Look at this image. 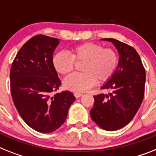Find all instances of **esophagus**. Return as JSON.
I'll return each mask as SVG.
<instances>
[{"label": "esophagus", "instance_id": "1", "mask_svg": "<svg viewBox=\"0 0 156 156\" xmlns=\"http://www.w3.org/2000/svg\"><path fill=\"white\" fill-rule=\"evenodd\" d=\"M83 94L80 93V92H74V96H75L76 98H79L80 96H82Z\"/></svg>", "mask_w": 156, "mask_h": 156}]
</instances>
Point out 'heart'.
Segmentation results:
<instances>
[{
	"instance_id": "heart-1",
	"label": "heart",
	"mask_w": 156,
	"mask_h": 156,
	"mask_svg": "<svg viewBox=\"0 0 156 156\" xmlns=\"http://www.w3.org/2000/svg\"><path fill=\"white\" fill-rule=\"evenodd\" d=\"M75 62H83L81 73H73L64 81L67 89L85 92L96 84V81L104 83L114 76L119 57L115 50L104 48L101 44L85 42L72 48L71 55L60 51L52 57L54 69L61 75H67L74 69Z\"/></svg>"
}]
</instances>
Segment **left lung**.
<instances>
[{
    "mask_svg": "<svg viewBox=\"0 0 156 156\" xmlns=\"http://www.w3.org/2000/svg\"><path fill=\"white\" fill-rule=\"evenodd\" d=\"M110 41L119 52V64L115 74L101 88L108 95L94 96L90 115L95 123L107 131H116L134 118L144 96L146 73L138 52L132 46L112 38Z\"/></svg>",
    "mask_w": 156,
    "mask_h": 156,
    "instance_id": "1",
    "label": "left lung"
}]
</instances>
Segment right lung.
Segmentation results:
<instances>
[{
	"instance_id": "add662e5",
	"label": "right lung",
	"mask_w": 156,
	"mask_h": 156,
	"mask_svg": "<svg viewBox=\"0 0 156 156\" xmlns=\"http://www.w3.org/2000/svg\"><path fill=\"white\" fill-rule=\"evenodd\" d=\"M60 41L37 35L20 48L10 70V88L16 110L33 129L50 133L65 122L75 101L69 91L56 92L61 84L52 64V55Z\"/></svg>"
}]
</instances>
